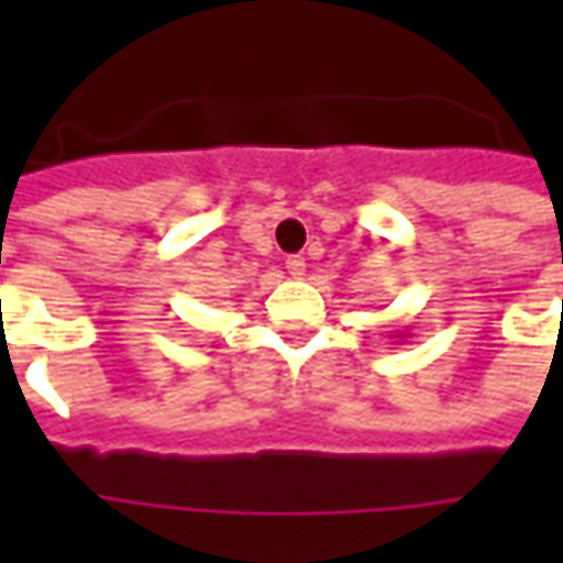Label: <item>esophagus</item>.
Masks as SVG:
<instances>
[{
  "label": "esophagus",
  "mask_w": 563,
  "mask_h": 563,
  "mask_svg": "<svg viewBox=\"0 0 563 563\" xmlns=\"http://www.w3.org/2000/svg\"><path fill=\"white\" fill-rule=\"evenodd\" d=\"M305 268H307L305 256H286V271H289L292 277H301V274H305Z\"/></svg>",
  "instance_id": "obj_1"
}]
</instances>
